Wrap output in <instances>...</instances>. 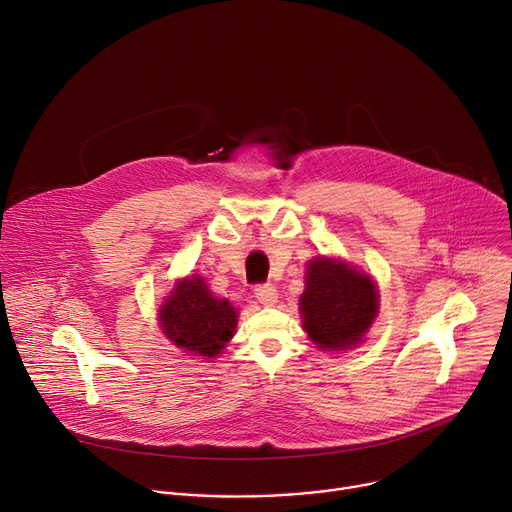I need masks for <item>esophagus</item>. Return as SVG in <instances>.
Wrapping results in <instances>:
<instances>
[{
	"label": "esophagus",
	"instance_id": "1",
	"mask_svg": "<svg viewBox=\"0 0 512 512\" xmlns=\"http://www.w3.org/2000/svg\"><path fill=\"white\" fill-rule=\"evenodd\" d=\"M254 295L264 305H272V303H277V299H279V293H277V289H274L272 285H258L254 289Z\"/></svg>",
	"mask_w": 512,
	"mask_h": 512
}]
</instances>
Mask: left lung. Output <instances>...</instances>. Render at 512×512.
<instances>
[{
    "mask_svg": "<svg viewBox=\"0 0 512 512\" xmlns=\"http://www.w3.org/2000/svg\"><path fill=\"white\" fill-rule=\"evenodd\" d=\"M303 328L324 350L357 344L377 316V289L367 274L332 258L309 262L301 295Z\"/></svg>",
    "mask_w": 512,
    "mask_h": 512,
    "instance_id": "1",
    "label": "left lung"
}]
</instances>
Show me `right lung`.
Wrapping results in <instances>:
<instances>
[{
  "label": "right lung",
  "instance_id": "right-lung-1",
  "mask_svg": "<svg viewBox=\"0 0 512 512\" xmlns=\"http://www.w3.org/2000/svg\"><path fill=\"white\" fill-rule=\"evenodd\" d=\"M164 334L184 350L215 357L229 342L238 313L227 299H217L201 277L176 285L160 311Z\"/></svg>",
  "mask_w": 512,
  "mask_h": 512
}]
</instances>
